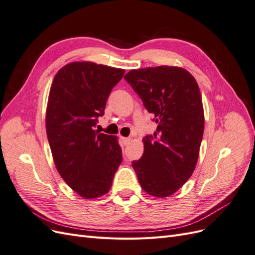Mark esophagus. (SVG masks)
<instances>
[{
  "label": "esophagus",
  "instance_id": "34e87169",
  "mask_svg": "<svg viewBox=\"0 0 255 255\" xmlns=\"http://www.w3.org/2000/svg\"><path fill=\"white\" fill-rule=\"evenodd\" d=\"M121 139H122V142L125 143V145H128V144L130 142V140H132V138H129V137H122Z\"/></svg>",
  "mask_w": 255,
  "mask_h": 255
}]
</instances>
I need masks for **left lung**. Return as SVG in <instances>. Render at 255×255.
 <instances>
[{"label": "left lung", "instance_id": "obj_1", "mask_svg": "<svg viewBox=\"0 0 255 255\" xmlns=\"http://www.w3.org/2000/svg\"><path fill=\"white\" fill-rule=\"evenodd\" d=\"M125 79L157 125L154 134L142 139V157L132 166L146 194L169 197L186 183L198 161L204 130L198 83L187 70L174 66L134 69Z\"/></svg>", "mask_w": 255, "mask_h": 255}]
</instances>
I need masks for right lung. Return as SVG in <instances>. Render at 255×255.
I'll use <instances>...</instances> for the list:
<instances>
[{
  "label": "right lung",
  "mask_w": 255,
  "mask_h": 255,
  "mask_svg": "<svg viewBox=\"0 0 255 255\" xmlns=\"http://www.w3.org/2000/svg\"><path fill=\"white\" fill-rule=\"evenodd\" d=\"M125 72L92 61H72L59 69L51 85L45 128L54 164L85 199L107 194L122 161L118 137L99 133L95 127Z\"/></svg>",
  "instance_id": "add662e5"
}]
</instances>
